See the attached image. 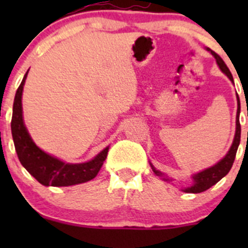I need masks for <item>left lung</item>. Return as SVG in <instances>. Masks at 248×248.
I'll use <instances>...</instances> for the list:
<instances>
[{"instance_id": "1", "label": "left lung", "mask_w": 248, "mask_h": 248, "mask_svg": "<svg viewBox=\"0 0 248 248\" xmlns=\"http://www.w3.org/2000/svg\"><path fill=\"white\" fill-rule=\"evenodd\" d=\"M206 50L207 51H211V54L214 55V57L216 59V62H217V64H218L219 69H221V71L223 72V73L226 74V76L228 77L232 82H234L231 71H229V68L227 67V64L224 63L223 60H222L221 57L216 54V52L212 51L211 49H209V47H206ZM236 98H237L236 131H235L234 140H232V144L231 149H229L228 154H227L226 156H224L223 158L218 162V163L215 164V166L210 167V168L205 169V170H202L201 172H197V174H194L193 176H192V179H193V185H192L191 187H187V188L182 189V191L186 192V193H201V192L206 191V189H209L210 187H212L214 185H216L217 182L222 179V177L226 176V175L229 172V170L232 169V163H234L235 156H236L237 147H239V144H240V137H241V126H240V120H239V116H240L239 96H236ZM151 168L157 176L163 177L164 181H171L169 177L164 176V174H162L161 171L156 170L152 164H151Z\"/></svg>"}]
</instances>
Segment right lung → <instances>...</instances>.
Returning a JSON list of instances; mask_svg holds the SVG:
<instances>
[{
  "label": "right lung",
  "mask_w": 248,
  "mask_h": 248,
  "mask_svg": "<svg viewBox=\"0 0 248 248\" xmlns=\"http://www.w3.org/2000/svg\"><path fill=\"white\" fill-rule=\"evenodd\" d=\"M25 74L21 84L17 87L16 98L13 104V116H12V136H13L14 146L20 163L25 169L44 186H72V185L82 184L92 180L98 174L99 169L103 166L108 156L109 146L99 152L93 159L85 163H66L51 155L46 154L39 149L33 142L22 119V90H24Z\"/></svg>",
  "instance_id": "1"
}]
</instances>
